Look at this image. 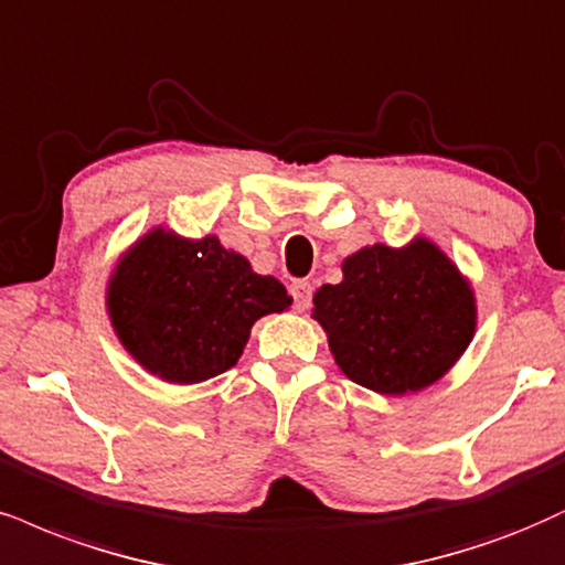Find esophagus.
Instances as JSON below:
<instances>
[{"instance_id":"34e87169","label":"esophagus","mask_w":565,"mask_h":565,"mask_svg":"<svg viewBox=\"0 0 565 565\" xmlns=\"http://www.w3.org/2000/svg\"><path fill=\"white\" fill-rule=\"evenodd\" d=\"M290 296H294L296 311H306L311 303V282H306V280L294 282L290 285Z\"/></svg>"}]
</instances>
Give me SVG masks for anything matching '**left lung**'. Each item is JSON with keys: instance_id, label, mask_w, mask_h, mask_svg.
Masks as SVG:
<instances>
[{"instance_id": "obj_1", "label": "left lung", "mask_w": 565, "mask_h": 565, "mask_svg": "<svg viewBox=\"0 0 565 565\" xmlns=\"http://www.w3.org/2000/svg\"><path fill=\"white\" fill-rule=\"evenodd\" d=\"M311 317L348 380L406 395L435 385L463 356L477 332V296L435 241L414 235L401 248L374 243L345 256L343 280L317 290Z\"/></svg>"}]
</instances>
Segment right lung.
Wrapping results in <instances>:
<instances>
[{
	"mask_svg": "<svg viewBox=\"0 0 565 565\" xmlns=\"http://www.w3.org/2000/svg\"><path fill=\"white\" fill-rule=\"evenodd\" d=\"M294 303L271 275L217 235L162 225L125 248L107 280V315L125 351L170 385H196L238 364L256 319Z\"/></svg>",
	"mask_w": 565,
	"mask_h": 565,
	"instance_id": "obj_1",
	"label": "right lung"
}]
</instances>
